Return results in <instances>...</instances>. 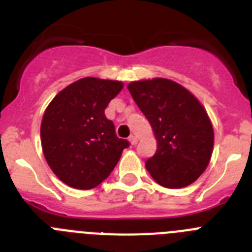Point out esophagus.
Here are the masks:
<instances>
[{
	"mask_svg": "<svg viewBox=\"0 0 252 252\" xmlns=\"http://www.w3.org/2000/svg\"><path fill=\"white\" fill-rule=\"evenodd\" d=\"M129 142H130L131 145H135L138 143V138L135 137V135H130V137H129Z\"/></svg>",
	"mask_w": 252,
	"mask_h": 252,
	"instance_id": "esophagus-1",
	"label": "esophagus"
}]
</instances>
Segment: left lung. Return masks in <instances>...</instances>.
Here are the masks:
<instances>
[{"instance_id":"obj_1","label":"left lung","mask_w":252,"mask_h":252,"mask_svg":"<svg viewBox=\"0 0 252 252\" xmlns=\"http://www.w3.org/2000/svg\"><path fill=\"white\" fill-rule=\"evenodd\" d=\"M126 87L157 139V152L145 161L153 179L169 189L192 184L213 154L214 128L205 108L191 92L170 79L134 81Z\"/></svg>"}]
</instances>
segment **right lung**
<instances>
[{
	"mask_svg": "<svg viewBox=\"0 0 252 252\" xmlns=\"http://www.w3.org/2000/svg\"><path fill=\"white\" fill-rule=\"evenodd\" d=\"M121 81L86 77L60 92L46 108L41 144L47 164L74 189L98 187L117 165L129 143L115 135L104 109L123 89Z\"/></svg>",
	"mask_w": 252,
	"mask_h": 252,
	"instance_id": "right-lung-1",
	"label": "right lung"
}]
</instances>
